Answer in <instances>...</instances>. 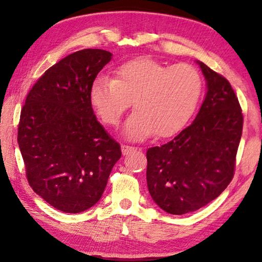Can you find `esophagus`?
I'll use <instances>...</instances> for the list:
<instances>
[{"label": "esophagus", "mask_w": 262, "mask_h": 262, "mask_svg": "<svg viewBox=\"0 0 262 262\" xmlns=\"http://www.w3.org/2000/svg\"><path fill=\"white\" fill-rule=\"evenodd\" d=\"M136 148L135 147H130V145H121V151H122V155H129L132 154L133 151H135Z\"/></svg>", "instance_id": "obj_1"}]
</instances>
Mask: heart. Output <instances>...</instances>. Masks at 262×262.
<instances>
[{
  "label": "heart",
  "mask_w": 262,
  "mask_h": 262,
  "mask_svg": "<svg viewBox=\"0 0 262 262\" xmlns=\"http://www.w3.org/2000/svg\"><path fill=\"white\" fill-rule=\"evenodd\" d=\"M117 77L98 76L90 86V101L106 125L117 126L133 105L123 134L141 141L152 135L171 136L193 114L200 98L202 81L189 64L172 67L149 57H137L121 64Z\"/></svg>",
  "instance_id": "b5f03b06"
}]
</instances>
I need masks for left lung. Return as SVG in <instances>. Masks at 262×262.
Wrapping results in <instances>:
<instances>
[{"label": "left lung", "instance_id": "8db88e82", "mask_svg": "<svg viewBox=\"0 0 262 262\" xmlns=\"http://www.w3.org/2000/svg\"><path fill=\"white\" fill-rule=\"evenodd\" d=\"M207 94L190 125L147 151V184L155 203L172 215L205 207L228 187L243 132V114L227 78L196 61Z\"/></svg>", "mask_w": 262, "mask_h": 262}]
</instances>
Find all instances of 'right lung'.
<instances>
[{
  "label": "right lung",
  "mask_w": 262,
  "mask_h": 262,
  "mask_svg": "<svg viewBox=\"0 0 262 262\" xmlns=\"http://www.w3.org/2000/svg\"><path fill=\"white\" fill-rule=\"evenodd\" d=\"M112 59L97 48L75 52L47 69L26 97L18 145L32 189L57 210L77 214L95 206L120 144L97 120L90 86Z\"/></svg>",
  "instance_id": "right-lung-1"
}]
</instances>
